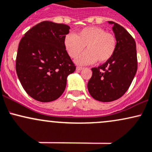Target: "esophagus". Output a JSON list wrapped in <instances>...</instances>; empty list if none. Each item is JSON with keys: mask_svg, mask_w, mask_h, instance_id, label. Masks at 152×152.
<instances>
[{"mask_svg": "<svg viewBox=\"0 0 152 152\" xmlns=\"http://www.w3.org/2000/svg\"><path fill=\"white\" fill-rule=\"evenodd\" d=\"M83 69V68L82 67H77V68H76V69L77 71H81Z\"/></svg>", "mask_w": 152, "mask_h": 152, "instance_id": "34e87169", "label": "esophagus"}]
</instances>
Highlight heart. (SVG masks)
<instances>
[{"label": "heart", "mask_w": 152, "mask_h": 152, "mask_svg": "<svg viewBox=\"0 0 152 152\" xmlns=\"http://www.w3.org/2000/svg\"><path fill=\"white\" fill-rule=\"evenodd\" d=\"M64 47L71 57L80 54L86 47L87 51L75 60L78 64L105 62L113 57L116 47L115 36L97 26L84 28L75 35L68 34L64 38Z\"/></svg>", "instance_id": "1"}]
</instances>
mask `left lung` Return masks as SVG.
Here are the masks:
<instances>
[{
  "mask_svg": "<svg viewBox=\"0 0 152 152\" xmlns=\"http://www.w3.org/2000/svg\"><path fill=\"white\" fill-rule=\"evenodd\" d=\"M116 47L113 57L98 67L92 68L88 81L90 95L101 102L120 98L127 91L137 71V54L134 39L124 27L113 21Z\"/></svg>",
  "mask_w": 152,
  "mask_h": 152,
  "instance_id": "8db88e82",
  "label": "left lung"
}]
</instances>
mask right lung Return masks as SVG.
Here are the masks:
<instances>
[{"label":"right lung","instance_id":"obj_1","mask_svg":"<svg viewBox=\"0 0 152 152\" xmlns=\"http://www.w3.org/2000/svg\"><path fill=\"white\" fill-rule=\"evenodd\" d=\"M69 28L66 24L42 21L20 41L17 75L27 94L38 101L59 98L65 90L67 76L75 70L64 43Z\"/></svg>","mask_w":152,"mask_h":152}]
</instances>
